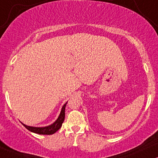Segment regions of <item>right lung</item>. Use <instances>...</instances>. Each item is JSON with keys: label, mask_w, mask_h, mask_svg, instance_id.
Returning <instances> with one entry per match:
<instances>
[{"label": "right lung", "mask_w": 158, "mask_h": 158, "mask_svg": "<svg viewBox=\"0 0 158 158\" xmlns=\"http://www.w3.org/2000/svg\"><path fill=\"white\" fill-rule=\"evenodd\" d=\"M67 103L62 107L61 111H60V113L58 118L55 121V123H53L51 125L48 126V127H30V126H27L25 124H23L25 127L27 128L28 131H31L33 133H38V134H43V135H52L53 133H55L56 131H58L60 129V127L62 125V123L64 122L65 117V107L67 105Z\"/></svg>", "instance_id": "1"}]
</instances>
